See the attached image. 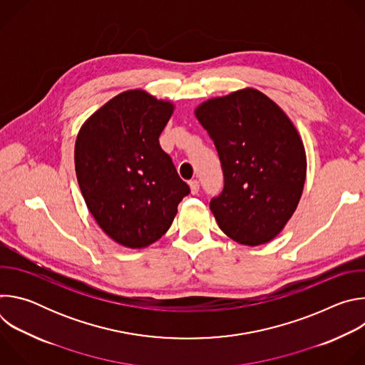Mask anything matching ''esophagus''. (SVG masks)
<instances>
[{
    "label": "esophagus",
    "mask_w": 365,
    "mask_h": 365,
    "mask_svg": "<svg viewBox=\"0 0 365 365\" xmlns=\"http://www.w3.org/2000/svg\"><path fill=\"white\" fill-rule=\"evenodd\" d=\"M189 186H190V190H192L193 195H196V193L199 192V182H197V180H195V179L190 180V182H189Z\"/></svg>",
    "instance_id": "1"
}]
</instances>
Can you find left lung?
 <instances>
[{"label": "left lung", "instance_id": "obj_1", "mask_svg": "<svg viewBox=\"0 0 365 365\" xmlns=\"http://www.w3.org/2000/svg\"><path fill=\"white\" fill-rule=\"evenodd\" d=\"M195 114L222 168V192L210 202L220 228L244 245L269 242L293 215L304 185V147L294 125L250 88L207 101Z\"/></svg>", "mask_w": 365, "mask_h": 365}]
</instances>
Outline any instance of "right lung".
<instances>
[{
	"mask_svg": "<svg viewBox=\"0 0 365 365\" xmlns=\"http://www.w3.org/2000/svg\"><path fill=\"white\" fill-rule=\"evenodd\" d=\"M173 106L144 91H127L99 108L75 144L76 178L89 212L124 247L158 241L190 193L159 137Z\"/></svg>",
	"mask_w": 365,
	"mask_h": 365,
	"instance_id": "obj_1",
	"label": "right lung"
}]
</instances>
